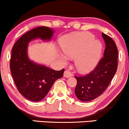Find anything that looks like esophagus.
<instances>
[{
  "mask_svg": "<svg viewBox=\"0 0 129 129\" xmlns=\"http://www.w3.org/2000/svg\"><path fill=\"white\" fill-rule=\"evenodd\" d=\"M64 77H70L72 76V74L71 73L70 71H65L64 72V74H63Z\"/></svg>",
  "mask_w": 129,
  "mask_h": 129,
  "instance_id": "34e87169",
  "label": "esophagus"
}]
</instances>
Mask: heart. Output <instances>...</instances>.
I'll use <instances>...</instances> for the list:
<instances>
[{
	"instance_id": "1",
	"label": "heart",
	"mask_w": 129,
	"mask_h": 129,
	"mask_svg": "<svg viewBox=\"0 0 129 129\" xmlns=\"http://www.w3.org/2000/svg\"><path fill=\"white\" fill-rule=\"evenodd\" d=\"M95 36L87 32L72 33L63 36L59 40V45L65 56L75 58V66L81 73H88L96 67L102 52V43L95 40ZM64 63L67 58L59 56Z\"/></svg>"
}]
</instances>
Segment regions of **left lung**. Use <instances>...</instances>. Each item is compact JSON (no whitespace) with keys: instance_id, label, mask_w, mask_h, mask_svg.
<instances>
[{"instance_id":"1","label":"left lung","mask_w":129,"mask_h":129,"mask_svg":"<svg viewBox=\"0 0 129 129\" xmlns=\"http://www.w3.org/2000/svg\"><path fill=\"white\" fill-rule=\"evenodd\" d=\"M102 36L106 44L103 57L90 73L84 76H75L77 85L74 92L77 98L82 102H90L102 95L117 71V47L108 36L102 33Z\"/></svg>"}]
</instances>
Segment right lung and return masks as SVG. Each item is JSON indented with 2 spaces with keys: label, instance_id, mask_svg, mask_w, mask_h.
<instances>
[{
  "label": "right lung",
  "instance_id": "right-lung-1",
  "mask_svg": "<svg viewBox=\"0 0 129 129\" xmlns=\"http://www.w3.org/2000/svg\"><path fill=\"white\" fill-rule=\"evenodd\" d=\"M54 32L46 26L34 28L23 34L12 48L10 67L13 81L20 93L32 102L44 99L53 83L63 76L64 69L52 70L30 60L27 56L29 43L36 39L50 41Z\"/></svg>",
  "mask_w": 129,
  "mask_h": 129
}]
</instances>
